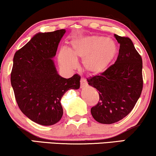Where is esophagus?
<instances>
[{"mask_svg": "<svg viewBox=\"0 0 156 156\" xmlns=\"http://www.w3.org/2000/svg\"><path fill=\"white\" fill-rule=\"evenodd\" d=\"M87 85V82H86V80L84 79H81L80 80V87L83 88Z\"/></svg>", "mask_w": 156, "mask_h": 156, "instance_id": "esophagus-1", "label": "esophagus"}]
</instances>
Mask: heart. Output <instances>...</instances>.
<instances>
[{
    "label": "heart",
    "instance_id": "1",
    "mask_svg": "<svg viewBox=\"0 0 156 156\" xmlns=\"http://www.w3.org/2000/svg\"><path fill=\"white\" fill-rule=\"evenodd\" d=\"M119 53L117 44L103 36H80L71 42L70 50L61 49L58 61L69 69L76 66V60L82 59V68L91 75L104 72L115 60Z\"/></svg>",
    "mask_w": 156,
    "mask_h": 156
}]
</instances>
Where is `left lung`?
I'll list each match as a JSON object with an SVG mask.
<instances>
[{"label": "left lung", "mask_w": 156, "mask_h": 156, "mask_svg": "<svg viewBox=\"0 0 156 156\" xmlns=\"http://www.w3.org/2000/svg\"><path fill=\"white\" fill-rule=\"evenodd\" d=\"M120 44L114 64L104 72L87 79L88 84L98 90L99 102L91 114L101 124H111L131 112L143 90V61L129 37L114 34Z\"/></svg>", "instance_id": "1"}]
</instances>
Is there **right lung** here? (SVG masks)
<instances>
[{
	"label": "right lung",
	"instance_id": "add662e5",
	"mask_svg": "<svg viewBox=\"0 0 156 156\" xmlns=\"http://www.w3.org/2000/svg\"><path fill=\"white\" fill-rule=\"evenodd\" d=\"M65 32H38L13 56L11 83L17 104L25 116L43 126L61 120V98L69 90L80 87V76H61L53 59Z\"/></svg>",
	"mask_w": 156,
	"mask_h": 156
}]
</instances>
